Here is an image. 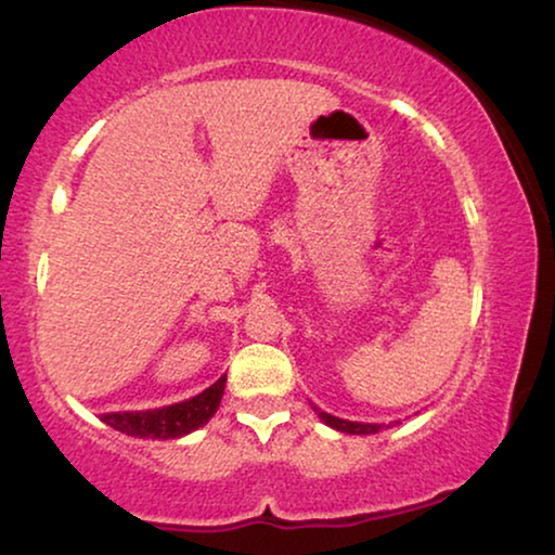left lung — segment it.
<instances>
[{
    "instance_id": "8db88e82",
    "label": "left lung",
    "mask_w": 555,
    "mask_h": 555,
    "mask_svg": "<svg viewBox=\"0 0 555 555\" xmlns=\"http://www.w3.org/2000/svg\"><path fill=\"white\" fill-rule=\"evenodd\" d=\"M318 416L328 424V427L338 429V431H346V435H376V431L384 429V424H361V422H346V420H338V416H331L325 412H318Z\"/></svg>"
}]
</instances>
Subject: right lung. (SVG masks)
I'll return each instance as SVG.
<instances>
[{"label": "right lung", "instance_id": "1", "mask_svg": "<svg viewBox=\"0 0 555 555\" xmlns=\"http://www.w3.org/2000/svg\"><path fill=\"white\" fill-rule=\"evenodd\" d=\"M227 376L219 378L196 393L194 399L179 401V404L164 406V409H149V412H111L103 414V422L108 427L124 431V435L139 437V439H177L184 437L189 431L199 429L215 416L219 401H222Z\"/></svg>", "mask_w": 555, "mask_h": 555}]
</instances>
